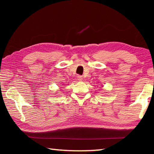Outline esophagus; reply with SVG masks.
<instances>
[{
  "label": "esophagus",
  "mask_w": 154,
  "mask_h": 154,
  "mask_svg": "<svg viewBox=\"0 0 154 154\" xmlns=\"http://www.w3.org/2000/svg\"><path fill=\"white\" fill-rule=\"evenodd\" d=\"M77 79L79 81V82H82V81L83 80V77H82V76H81V75H78Z\"/></svg>",
  "instance_id": "obj_1"
}]
</instances>
